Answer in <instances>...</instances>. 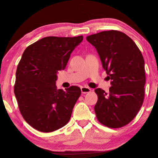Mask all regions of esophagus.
<instances>
[{
  "mask_svg": "<svg viewBox=\"0 0 158 158\" xmlns=\"http://www.w3.org/2000/svg\"><path fill=\"white\" fill-rule=\"evenodd\" d=\"M81 91L82 94H87V93H90L91 91V89L88 87H81Z\"/></svg>",
  "mask_w": 158,
  "mask_h": 158,
  "instance_id": "34e87169",
  "label": "esophagus"
}]
</instances>
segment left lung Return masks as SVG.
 Segmentation results:
<instances>
[{
    "mask_svg": "<svg viewBox=\"0 0 158 158\" xmlns=\"http://www.w3.org/2000/svg\"><path fill=\"white\" fill-rule=\"evenodd\" d=\"M97 49L103 68L111 80L109 92L97 88V118L108 128L126 126L142 106L145 95V62L135 41L126 34L108 30L86 38Z\"/></svg>",
    "mask_w": 158,
    "mask_h": 158,
    "instance_id": "left-lung-1",
    "label": "left lung"
}]
</instances>
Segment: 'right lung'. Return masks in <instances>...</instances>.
<instances>
[{
    "label": "right lung",
    "mask_w": 158,
    "mask_h": 158,
    "mask_svg": "<svg viewBox=\"0 0 158 158\" xmlns=\"http://www.w3.org/2000/svg\"><path fill=\"white\" fill-rule=\"evenodd\" d=\"M82 39V35L49 36L23 52L16 70L14 93L23 118L38 131H54L70 120L81 89L77 86L57 89L56 74L65 68Z\"/></svg>",
    "instance_id": "right-lung-1"
}]
</instances>
